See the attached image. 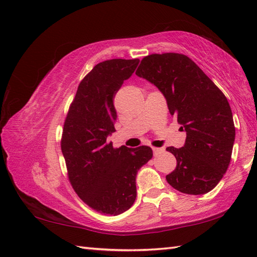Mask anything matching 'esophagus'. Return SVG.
I'll return each instance as SVG.
<instances>
[{
    "label": "esophagus",
    "instance_id": "obj_1",
    "mask_svg": "<svg viewBox=\"0 0 257 257\" xmlns=\"http://www.w3.org/2000/svg\"><path fill=\"white\" fill-rule=\"evenodd\" d=\"M152 151H154V155H160L162 152H165V149L163 148H157V147H152Z\"/></svg>",
    "mask_w": 257,
    "mask_h": 257
}]
</instances>
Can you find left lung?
<instances>
[{
	"label": "left lung",
	"instance_id": "1",
	"mask_svg": "<svg viewBox=\"0 0 257 257\" xmlns=\"http://www.w3.org/2000/svg\"><path fill=\"white\" fill-rule=\"evenodd\" d=\"M136 75L154 84L165 96L169 111L187 133L182 148L168 147L177 167L166 177L185 194L210 192L231 161L235 127L224 94L188 56L152 54L141 61Z\"/></svg>",
	"mask_w": 257,
	"mask_h": 257
}]
</instances>
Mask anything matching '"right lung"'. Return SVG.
<instances>
[{"mask_svg": "<svg viewBox=\"0 0 257 257\" xmlns=\"http://www.w3.org/2000/svg\"><path fill=\"white\" fill-rule=\"evenodd\" d=\"M139 59H109L97 64L80 81L65 119L62 152L75 192L101 214L118 215L137 196L136 177L152 158L148 146L113 148V97L137 68Z\"/></svg>", "mask_w": 257, "mask_h": 257, "instance_id": "right-lung-1", "label": "right lung"}]
</instances>
